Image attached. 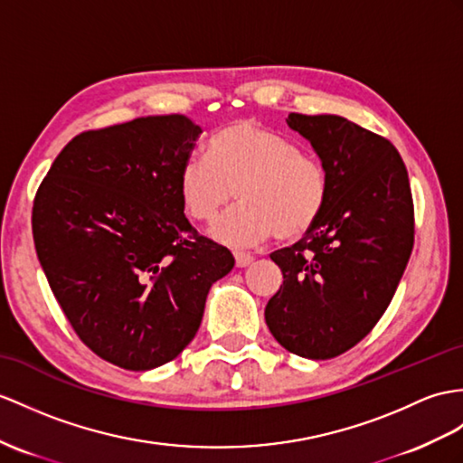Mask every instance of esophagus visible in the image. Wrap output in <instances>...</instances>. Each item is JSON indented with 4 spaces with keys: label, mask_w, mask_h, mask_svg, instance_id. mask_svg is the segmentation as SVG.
I'll list each match as a JSON object with an SVG mask.
<instances>
[{
    "label": "esophagus",
    "mask_w": 463,
    "mask_h": 463,
    "mask_svg": "<svg viewBox=\"0 0 463 463\" xmlns=\"http://www.w3.org/2000/svg\"><path fill=\"white\" fill-rule=\"evenodd\" d=\"M235 257V265L238 267H247L253 263V255L251 253H245V251H233Z\"/></svg>",
    "instance_id": "esophagus-1"
}]
</instances>
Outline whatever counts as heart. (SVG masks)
I'll return each mask as SVG.
<instances>
[{"label":"heart","instance_id":"obj_1","mask_svg":"<svg viewBox=\"0 0 463 463\" xmlns=\"http://www.w3.org/2000/svg\"><path fill=\"white\" fill-rule=\"evenodd\" d=\"M208 156L193 155L180 166L178 194L194 222L210 223L228 202L212 235L233 247L304 238L322 218L330 178L320 159L261 123L240 119L208 141Z\"/></svg>","mask_w":463,"mask_h":463}]
</instances>
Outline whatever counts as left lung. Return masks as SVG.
Returning a JSON list of instances; mask_svg holds the SVG:
<instances>
[{"instance_id": "1", "label": "left lung", "mask_w": 463, "mask_h": 463, "mask_svg": "<svg viewBox=\"0 0 463 463\" xmlns=\"http://www.w3.org/2000/svg\"><path fill=\"white\" fill-rule=\"evenodd\" d=\"M330 178L318 223L270 259L283 285L265 322L290 354L332 359L375 328L414 245L409 173L394 145L340 116L290 114Z\"/></svg>"}]
</instances>
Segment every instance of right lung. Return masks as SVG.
Listing matches in <instances>:
<instances>
[{
  "instance_id": "obj_1",
  "label": "right lung",
  "mask_w": 463,
  "mask_h": 463,
  "mask_svg": "<svg viewBox=\"0 0 463 463\" xmlns=\"http://www.w3.org/2000/svg\"><path fill=\"white\" fill-rule=\"evenodd\" d=\"M200 126L146 116L64 146L33 200V240L54 298L82 344L129 371L159 367L196 335L210 287L233 269L178 194Z\"/></svg>"
}]
</instances>
